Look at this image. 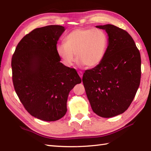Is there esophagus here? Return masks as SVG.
I'll list each match as a JSON object with an SVG mask.
<instances>
[{
  "mask_svg": "<svg viewBox=\"0 0 151 151\" xmlns=\"http://www.w3.org/2000/svg\"><path fill=\"white\" fill-rule=\"evenodd\" d=\"M78 75H79L80 77H81V78H82V76H83V73H82L81 71H79V72L78 73Z\"/></svg>",
  "mask_w": 151,
  "mask_h": 151,
  "instance_id": "esophagus-1",
  "label": "esophagus"
}]
</instances>
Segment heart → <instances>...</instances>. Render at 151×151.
<instances>
[{
	"label": "heart",
	"instance_id": "heart-1",
	"mask_svg": "<svg viewBox=\"0 0 151 151\" xmlns=\"http://www.w3.org/2000/svg\"><path fill=\"white\" fill-rule=\"evenodd\" d=\"M64 41L65 43L57 45L56 51L67 67L73 65L75 54L81 66H97L104 59L108 44L107 34L99 28H76Z\"/></svg>",
	"mask_w": 151,
	"mask_h": 151
}]
</instances>
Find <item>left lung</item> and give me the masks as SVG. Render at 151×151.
<instances>
[{
	"label": "left lung",
	"instance_id": "1",
	"mask_svg": "<svg viewBox=\"0 0 151 151\" xmlns=\"http://www.w3.org/2000/svg\"><path fill=\"white\" fill-rule=\"evenodd\" d=\"M96 28L108 34L106 52L100 64L86 70L82 82L94 113L109 118L124 113L135 97L140 84L141 56L127 32L109 24Z\"/></svg>",
	"mask_w": 151,
	"mask_h": 151
}]
</instances>
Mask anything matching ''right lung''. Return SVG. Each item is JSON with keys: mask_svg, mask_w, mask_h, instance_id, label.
Returning <instances> with one entry per match:
<instances>
[{"mask_svg": "<svg viewBox=\"0 0 151 151\" xmlns=\"http://www.w3.org/2000/svg\"><path fill=\"white\" fill-rule=\"evenodd\" d=\"M65 30L60 25L36 28L20 41L12 56L16 93L28 113L42 121L63 117L70 91L81 83L76 70L61 63L56 53Z\"/></svg>", "mask_w": 151, "mask_h": 151, "instance_id": "obj_1", "label": "right lung"}]
</instances>
